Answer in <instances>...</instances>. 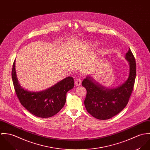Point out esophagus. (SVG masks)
Masks as SVG:
<instances>
[{
  "label": "esophagus",
  "instance_id": "esophagus-1",
  "mask_svg": "<svg viewBox=\"0 0 150 150\" xmlns=\"http://www.w3.org/2000/svg\"><path fill=\"white\" fill-rule=\"evenodd\" d=\"M74 84H75V86H80V85L81 84V80L79 79H77V80L75 81Z\"/></svg>",
  "mask_w": 150,
  "mask_h": 150
}]
</instances>
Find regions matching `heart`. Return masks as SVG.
I'll list each match as a JSON object with an SVG mask.
<instances>
[{"label":"heart","instance_id":"heart-1","mask_svg":"<svg viewBox=\"0 0 150 150\" xmlns=\"http://www.w3.org/2000/svg\"><path fill=\"white\" fill-rule=\"evenodd\" d=\"M88 45H89L91 47H92V48H95L96 46V44L94 43H88Z\"/></svg>","mask_w":150,"mask_h":150}]
</instances>
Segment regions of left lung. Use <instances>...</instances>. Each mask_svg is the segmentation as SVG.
Listing matches in <instances>:
<instances>
[{"label": "left lung", "mask_w": 150, "mask_h": 150, "mask_svg": "<svg viewBox=\"0 0 150 150\" xmlns=\"http://www.w3.org/2000/svg\"><path fill=\"white\" fill-rule=\"evenodd\" d=\"M125 59L128 61L129 73L127 80L122 85L109 88L97 82L91 76H86L83 81L82 86L86 90L85 107L95 118L110 119L120 112L128 104L136 73L135 59L130 48L125 55Z\"/></svg>", "instance_id": "left-lung-1"}]
</instances>
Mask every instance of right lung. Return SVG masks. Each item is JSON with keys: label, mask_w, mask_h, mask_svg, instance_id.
Here are the masks:
<instances>
[{"label": "right lung", "mask_w": 150, "mask_h": 150, "mask_svg": "<svg viewBox=\"0 0 150 150\" xmlns=\"http://www.w3.org/2000/svg\"><path fill=\"white\" fill-rule=\"evenodd\" d=\"M11 76L16 93L22 105L31 114L40 118H49L57 114L64 106L66 93L74 87L73 78L67 77L42 91L31 92L25 89L17 77L16 59Z\"/></svg>", "instance_id": "1"}]
</instances>
